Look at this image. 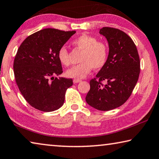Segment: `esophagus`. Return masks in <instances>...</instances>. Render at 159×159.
Masks as SVG:
<instances>
[{
  "label": "esophagus",
  "mask_w": 159,
  "mask_h": 159,
  "mask_svg": "<svg viewBox=\"0 0 159 159\" xmlns=\"http://www.w3.org/2000/svg\"><path fill=\"white\" fill-rule=\"evenodd\" d=\"M81 81H82V80H79V79H74V80H73L74 84H78V83H80Z\"/></svg>",
  "instance_id": "1"
}]
</instances>
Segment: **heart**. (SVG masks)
Listing matches in <instances>:
<instances>
[{
    "label": "heart",
    "instance_id": "1",
    "mask_svg": "<svg viewBox=\"0 0 159 159\" xmlns=\"http://www.w3.org/2000/svg\"><path fill=\"white\" fill-rule=\"evenodd\" d=\"M72 44L83 51L80 57L81 63L68 69L66 72V76L75 79H84L90 74L93 68L100 69L106 64L108 56L107 45L103 42H98L95 37L83 34L74 39ZM58 59L64 66L69 65V52L65 47L59 49Z\"/></svg>",
    "mask_w": 159,
    "mask_h": 159
}]
</instances>
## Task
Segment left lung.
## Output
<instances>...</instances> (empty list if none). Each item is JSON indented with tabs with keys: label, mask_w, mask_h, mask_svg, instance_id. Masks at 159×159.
<instances>
[{
	"label": "left lung",
	"mask_w": 159,
	"mask_h": 159,
	"mask_svg": "<svg viewBox=\"0 0 159 159\" xmlns=\"http://www.w3.org/2000/svg\"><path fill=\"white\" fill-rule=\"evenodd\" d=\"M99 33L107 39L109 53L96 75L98 80L90 81L85 100L95 109L108 111L124 104L132 94L139 75L140 60L137 47L125 32L105 27ZM102 80L106 84H101Z\"/></svg>",
	"instance_id": "left-lung-1"
}]
</instances>
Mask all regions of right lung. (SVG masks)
Instances as JSON below:
<instances>
[{
  "mask_svg": "<svg viewBox=\"0 0 159 159\" xmlns=\"http://www.w3.org/2000/svg\"><path fill=\"white\" fill-rule=\"evenodd\" d=\"M75 31L41 30L25 39L17 50L13 69L20 91L29 104L41 111L52 112L64 105L71 79L54 78L63 73L58 52Z\"/></svg>",
  "mask_w": 159,
  "mask_h": 159,
  "instance_id": "right-lung-1",
  "label": "right lung"
}]
</instances>
